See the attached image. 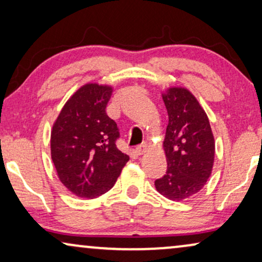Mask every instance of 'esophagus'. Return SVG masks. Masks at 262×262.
Here are the masks:
<instances>
[{
	"instance_id": "obj_1",
	"label": "esophagus",
	"mask_w": 262,
	"mask_h": 262,
	"mask_svg": "<svg viewBox=\"0 0 262 262\" xmlns=\"http://www.w3.org/2000/svg\"><path fill=\"white\" fill-rule=\"evenodd\" d=\"M148 151V145L146 144H143V145H139L136 148V152L138 154V155H144V154Z\"/></svg>"
}]
</instances>
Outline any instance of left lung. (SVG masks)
<instances>
[{
    "label": "left lung",
    "instance_id": "obj_1",
    "mask_svg": "<svg viewBox=\"0 0 262 262\" xmlns=\"http://www.w3.org/2000/svg\"><path fill=\"white\" fill-rule=\"evenodd\" d=\"M162 99L169 118L163 141L167 171L155 187L167 199L181 202L196 194L209 180L214 137L206 112L187 88H167Z\"/></svg>",
    "mask_w": 262,
    "mask_h": 262
}]
</instances>
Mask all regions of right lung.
Listing matches in <instances>:
<instances>
[{"label": "right lung", "instance_id": "right-lung-1", "mask_svg": "<svg viewBox=\"0 0 262 262\" xmlns=\"http://www.w3.org/2000/svg\"><path fill=\"white\" fill-rule=\"evenodd\" d=\"M113 87L85 83L63 106L51 130V159L68 191L94 199L116 184L128 155L116 145L119 132L106 114Z\"/></svg>", "mask_w": 262, "mask_h": 262}]
</instances>
